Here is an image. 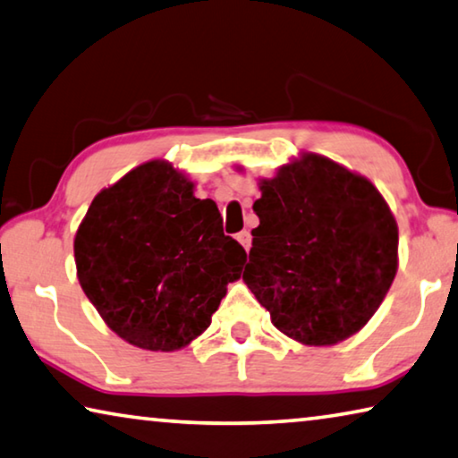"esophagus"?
I'll return each mask as SVG.
<instances>
[{
  "label": "esophagus",
  "instance_id": "esophagus-1",
  "mask_svg": "<svg viewBox=\"0 0 458 458\" xmlns=\"http://www.w3.org/2000/svg\"><path fill=\"white\" fill-rule=\"evenodd\" d=\"M236 241L244 246V250H249V249H250V242H252V236H250V232H249V230H242V232H238V234H236Z\"/></svg>",
  "mask_w": 458,
  "mask_h": 458
}]
</instances>
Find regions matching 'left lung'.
<instances>
[{
    "instance_id": "obj_1",
    "label": "left lung",
    "mask_w": 458,
    "mask_h": 458,
    "mask_svg": "<svg viewBox=\"0 0 458 458\" xmlns=\"http://www.w3.org/2000/svg\"><path fill=\"white\" fill-rule=\"evenodd\" d=\"M242 281L275 328L306 346L357 334L397 273V222L367 177L316 152L259 181Z\"/></svg>"
}]
</instances>
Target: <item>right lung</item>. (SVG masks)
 I'll return each mask as SVG.
<instances>
[{"instance_id":"add662e5","label":"right lung","mask_w":458,"mask_h":458,"mask_svg":"<svg viewBox=\"0 0 458 458\" xmlns=\"http://www.w3.org/2000/svg\"><path fill=\"white\" fill-rule=\"evenodd\" d=\"M171 163L138 165L93 198L75 234L77 279L128 344L173 352L203 334L246 252L212 199Z\"/></svg>"}]
</instances>
